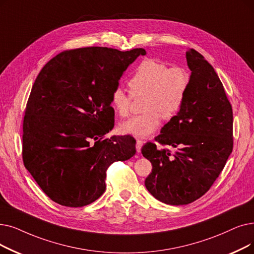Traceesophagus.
<instances>
[{"mask_svg":"<svg viewBox=\"0 0 254 254\" xmlns=\"http://www.w3.org/2000/svg\"><path fill=\"white\" fill-rule=\"evenodd\" d=\"M142 145H143V141L140 140V139H137V141H136V150H137V152L141 151Z\"/></svg>","mask_w":254,"mask_h":254,"instance_id":"obj_1","label":"esophagus"}]
</instances>
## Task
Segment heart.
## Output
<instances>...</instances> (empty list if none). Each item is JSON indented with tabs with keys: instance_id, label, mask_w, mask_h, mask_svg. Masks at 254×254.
<instances>
[{
	"instance_id": "obj_1",
	"label": "heart",
	"mask_w": 254,
	"mask_h": 254,
	"mask_svg": "<svg viewBox=\"0 0 254 254\" xmlns=\"http://www.w3.org/2000/svg\"><path fill=\"white\" fill-rule=\"evenodd\" d=\"M190 74L181 66H169L160 60H142L129 78L130 93L116 87L110 102L115 112L127 117L130 113L134 97L144 96L142 110L144 114L131 117L121 125L125 134L146 138L158 129L162 118L173 119L182 110L190 89Z\"/></svg>"
}]
</instances>
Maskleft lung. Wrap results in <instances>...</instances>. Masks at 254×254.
<instances>
[{
	"instance_id": "1",
	"label": "left lung",
	"mask_w": 254,
	"mask_h": 254,
	"mask_svg": "<svg viewBox=\"0 0 254 254\" xmlns=\"http://www.w3.org/2000/svg\"><path fill=\"white\" fill-rule=\"evenodd\" d=\"M191 83L185 104L154 138L158 149L147 142L141 151L152 170L145 180L148 192L158 200L184 205L208 191L234 148L233 108L222 82L201 54L186 52Z\"/></svg>"
}]
</instances>
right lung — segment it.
<instances>
[{"label":"right lung","instance_id":"1","mask_svg":"<svg viewBox=\"0 0 254 254\" xmlns=\"http://www.w3.org/2000/svg\"><path fill=\"white\" fill-rule=\"evenodd\" d=\"M144 49L66 50L33 84L23 121V162L53 201L81 207L106 190L107 170L136 153L131 136L106 138L114 127L110 97Z\"/></svg>","mask_w":254,"mask_h":254}]
</instances>
